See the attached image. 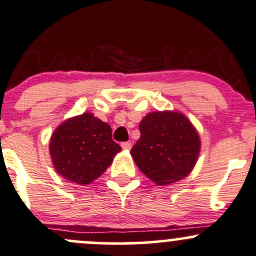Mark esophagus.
<instances>
[{
	"mask_svg": "<svg viewBox=\"0 0 256 256\" xmlns=\"http://www.w3.org/2000/svg\"><path fill=\"white\" fill-rule=\"evenodd\" d=\"M122 150H130L131 147H132V143H131V142H122Z\"/></svg>",
	"mask_w": 256,
	"mask_h": 256,
	"instance_id": "34e87169",
	"label": "esophagus"
}]
</instances>
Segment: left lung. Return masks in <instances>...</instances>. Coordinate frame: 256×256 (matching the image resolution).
<instances>
[{"label":"left lung","instance_id":"1","mask_svg":"<svg viewBox=\"0 0 256 256\" xmlns=\"http://www.w3.org/2000/svg\"><path fill=\"white\" fill-rule=\"evenodd\" d=\"M141 137L131 150L140 170L159 186L186 178L196 165L200 140L178 112H153L140 124Z\"/></svg>","mask_w":256,"mask_h":256}]
</instances>
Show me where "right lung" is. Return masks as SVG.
Masks as SVG:
<instances>
[{
  "label": "right lung",
  "instance_id": "obj_1",
  "mask_svg": "<svg viewBox=\"0 0 256 256\" xmlns=\"http://www.w3.org/2000/svg\"><path fill=\"white\" fill-rule=\"evenodd\" d=\"M120 150L122 147L112 138L110 126L91 113L60 124L50 143L57 172L81 186L100 178Z\"/></svg>",
  "mask_w": 256,
  "mask_h": 256
}]
</instances>
